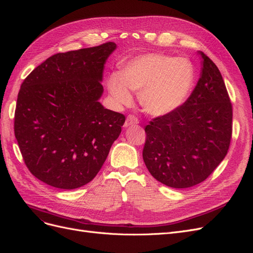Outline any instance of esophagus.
Segmentation results:
<instances>
[{
	"mask_svg": "<svg viewBox=\"0 0 253 253\" xmlns=\"http://www.w3.org/2000/svg\"><path fill=\"white\" fill-rule=\"evenodd\" d=\"M136 124H138L137 118H135L133 116H128L126 121H125V123H124V127L128 128L130 126H133V125H136Z\"/></svg>",
	"mask_w": 253,
	"mask_h": 253,
	"instance_id": "1",
	"label": "esophagus"
}]
</instances>
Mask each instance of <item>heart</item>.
<instances>
[{"label":"heart","instance_id":"1","mask_svg":"<svg viewBox=\"0 0 253 253\" xmlns=\"http://www.w3.org/2000/svg\"><path fill=\"white\" fill-rule=\"evenodd\" d=\"M194 80V65L188 58L146 53L127 60L121 74L112 73L107 80V88L120 106L131 104L130 90L138 92L143 110L158 118L170 115L183 105Z\"/></svg>","mask_w":253,"mask_h":253}]
</instances>
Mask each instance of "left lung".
Wrapping results in <instances>:
<instances>
[{"instance_id": "left-lung-1", "label": "left lung", "mask_w": 253, "mask_h": 253, "mask_svg": "<svg viewBox=\"0 0 253 253\" xmlns=\"http://www.w3.org/2000/svg\"><path fill=\"white\" fill-rule=\"evenodd\" d=\"M197 85L183 105L147 125L143 160L154 178L185 189L204 181L226 156L232 107L222 75L203 52Z\"/></svg>"}]
</instances>
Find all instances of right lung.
<instances>
[{
    "instance_id": "1",
    "label": "right lung",
    "mask_w": 253,
    "mask_h": 253,
    "mask_svg": "<svg viewBox=\"0 0 253 253\" xmlns=\"http://www.w3.org/2000/svg\"><path fill=\"white\" fill-rule=\"evenodd\" d=\"M115 42L51 56L18 92L14 134L28 169L62 190L91 181L119 137L125 117L99 102Z\"/></svg>"
}]
</instances>
